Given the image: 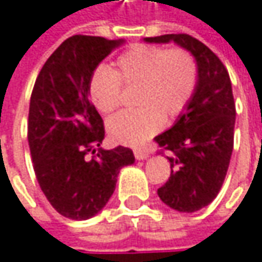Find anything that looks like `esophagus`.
<instances>
[{
	"instance_id": "esophagus-1",
	"label": "esophagus",
	"mask_w": 262,
	"mask_h": 262,
	"mask_svg": "<svg viewBox=\"0 0 262 262\" xmlns=\"http://www.w3.org/2000/svg\"><path fill=\"white\" fill-rule=\"evenodd\" d=\"M133 155L135 157L138 159V160H144V159H147L148 157V151L147 150H141V148H136V150H133Z\"/></svg>"
}]
</instances>
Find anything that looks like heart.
<instances>
[{
    "instance_id": "1",
    "label": "heart",
    "mask_w": 262,
    "mask_h": 262,
    "mask_svg": "<svg viewBox=\"0 0 262 262\" xmlns=\"http://www.w3.org/2000/svg\"><path fill=\"white\" fill-rule=\"evenodd\" d=\"M198 83V66L183 48L165 49L135 45L114 62V70L99 66L88 79V97L102 114L121 103V86H136L133 105L112 117L107 132L112 141L139 147L187 107Z\"/></svg>"
}]
</instances>
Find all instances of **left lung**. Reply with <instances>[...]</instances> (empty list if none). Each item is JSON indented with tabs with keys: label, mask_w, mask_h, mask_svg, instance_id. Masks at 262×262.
Instances as JSON below:
<instances>
[{
	"label": "left lung",
	"mask_w": 262,
	"mask_h": 262,
	"mask_svg": "<svg viewBox=\"0 0 262 262\" xmlns=\"http://www.w3.org/2000/svg\"><path fill=\"white\" fill-rule=\"evenodd\" d=\"M148 43L174 41L196 60L198 83L192 100L169 130L155 141L168 151L171 176L157 195L171 208L193 213L213 201L225 180L234 148L235 103L224 62L189 34L147 37Z\"/></svg>",
	"instance_id": "1"
}]
</instances>
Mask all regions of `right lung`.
<instances>
[{
  "label": "right lung",
  "instance_id": "add662e5",
  "mask_svg": "<svg viewBox=\"0 0 262 262\" xmlns=\"http://www.w3.org/2000/svg\"><path fill=\"white\" fill-rule=\"evenodd\" d=\"M121 43L69 37L45 62L33 88L28 144L37 181L51 205L73 221L97 214L112 196L120 169L135 162L127 147L97 148L105 127L86 90L93 70Z\"/></svg>",
  "mask_w": 262,
  "mask_h": 262
}]
</instances>
